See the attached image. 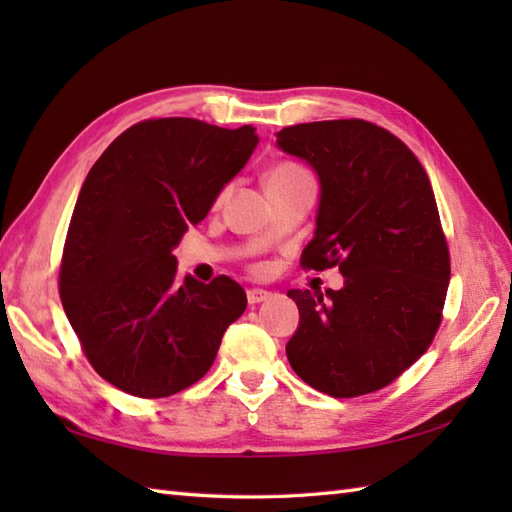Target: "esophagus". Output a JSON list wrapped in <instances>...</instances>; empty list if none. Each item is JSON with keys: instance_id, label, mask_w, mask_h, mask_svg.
<instances>
[{"instance_id": "esophagus-1", "label": "esophagus", "mask_w": 512, "mask_h": 512, "mask_svg": "<svg viewBox=\"0 0 512 512\" xmlns=\"http://www.w3.org/2000/svg\"><path fill=\"white\" fill-rule=\"evenodd\" d=\"M246 297H248L250 306H257V303H262V301H266V299L270 297V292H268V290H262V288H250V290L246 292Z\"/></svg>"}]
</instances>
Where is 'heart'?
<instances>
[{"label":"heart","instance_id":"1","mask_svg":"<svg viewBox=\"0 0 512 512\" xmlns=\"http://www.w3.org/2000/svg\"><path fill=\"white\" fill-rule=\"evenodd\" d=\"M299 176H306V171H303V169L297 167V165H290V162H284V165H279V167L268 171L266 184H268V182H281V180L299 178Z\"/></svg>","mask_w":512,"mask_h":512}]
</instances>
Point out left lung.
<instances>
[{"mask_svg":"<svg viewBox=\"0 0 512 512\" xmlns=\"http://www.w3.org/2000/svg\"><path fill=\"white\" fill-rule=\"evenodd\" d=\"M277 147L319 178L301 264L339 266L341 290H290L299 328L290 367L314 389L354 398L389 385L427 352L451 264L431 182L409 147L367 121L284 127Z\"/></svg>","mask_w":512,"mask_h":512,"instance_id":"left-lung-1","label":"left lung"}]
</instances>
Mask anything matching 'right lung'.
<instances>
[{"label":"right lung","mask_w":512,"mask_h":512,"mask_svg":"<svg viewBox=\"0 0 512 512\" xmlns=\"http://www.w3.org/2000/svg\"><path fill=\"white\" fill-rule=\"evenodd\" d=\"M259 143L250 125L143 121L94 162L63 248L65 317L92 367L125 394L165 398L209 372L246 292L178 277L171 250L202 222Z\"/></svg>","instance_id":"obj_1"}]
</instances>
